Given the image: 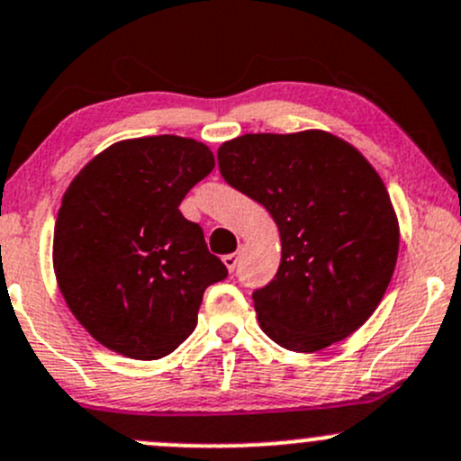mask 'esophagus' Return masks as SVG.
<instances>
[{"instance_id": "1", "label": "esophagus", "mask_w": 461, "mask_h": 461, "mask_svg": "<svg viewBox=\"0 0 461 461\" xmlns=\"http://www.w3.org/2000/svg\"><path fill=\"white\" fill-rule=\"evenodd\" d=\"M222 265H225V267L230 269V271H234L236 265H239V254H227V256H222Z\"/></svg>"}]
</instances>
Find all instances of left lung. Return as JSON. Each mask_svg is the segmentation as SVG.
Wrapping results in <instances>:
<instances>
[{"mask_svg": "<svg viewBox=\"0 0 461 461\" xmlns=\"http://www.w3.org/2000/svg\"><path fill=\"white\" fill-rule=\"evenodd\" d=\"M222 178L278 225L276 278L254 292L276 345L313 353L360 329L393 276L400 222L375 167L324 130L243 134L218 148Z\"/></svg>", "mask_w": 461, "mask_h": 461, "instance_id": "obj_1", "label": "left lung"}]
</instances>
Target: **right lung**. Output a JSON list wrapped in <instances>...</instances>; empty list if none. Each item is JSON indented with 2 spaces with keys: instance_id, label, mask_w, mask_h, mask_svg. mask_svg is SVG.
<instances>
[{
  "instance_id": "add662e5",
  "label": "right lung",
  "mask_w": 461,
  "mask_h": 461,
  "mask_svg": "<svg viewBox=\"0 0 461 461\" xmlns=\"http://www.w3.org/2000/svg\"><path fill=\"white\" fill-rule=\"evenodd\" d=\"M194 139L113 143L61 198L52 267L72 316L99 345L157 360L190 338L203 292L227 276L178 205L214 169Z\"/></svg>"
}]
</instances>
